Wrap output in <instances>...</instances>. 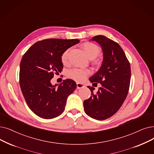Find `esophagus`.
Returning a JSON list of instances; mask_svg holds the SVG:
<instances>
[{
    "label": "esophagus",
    "mask_w": 154,
    "mask_h": 154,
    "mask_svg": "<svg viewBox=\"0 0 154 154\" xmlns=\"http://www.w3.org/2000/svg\"><path fill=\"white\" fill-rule=\"evenodd\" d=\"M84 87H85V85L83 84L79 83V82L77 83V89H81V88H84Z\"/></svg>",
    "instance_id": "1"
}]
</instances>
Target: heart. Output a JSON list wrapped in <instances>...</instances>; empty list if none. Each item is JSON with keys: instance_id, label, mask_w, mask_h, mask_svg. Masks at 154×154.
<instances>
[{"instance_id": "obj_1", "label": "heart", "mask_w": 154, "mask_h": 154, "mask_svg": "<svg viewBox=\"0 0 154 154\" xmlns=\"http://www.w3.org/2000/svg\"><path fill=\"white\" fill-rule=\"evenodd\" d=\"M86 55L90 58H94L100 53V48L97 45L91 42H85L82 45ZM70 49L65 50L61 57V60L63 65L69 63V54ZM91 73V70L89 69L74 68L67 72V77L76 82H83L88 75Z\"/></svg>"}]
</instances>
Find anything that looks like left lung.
Instances as JSON below:
<instances>
[{
  "label": "left lung",
  "mask_w": 154,
  "mask_h": 154,
  "mask_svg": "<svg viewBox=\"0 0 154 154\" xmlns=\"http://www.w3.org/2000/svg\"><path fill=\"white\" fill-rule=\"evenodd\" d=\"M101 45L103 60L99 70L90 77L92 84L101 85L96 94L88 86L91 96L84 101L85 113L97 120L112 116L121 108L128 95L131 79L130 64L118 43L103 35L91 39Z\"/></svg>",
  "instance_id": "obj_1"
}]
</instances>
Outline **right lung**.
Returning <instances> with one entry per match:
<instances>
[{"mask_svg": "<svg viewBox=\"0 0 154 154\" xmlns=\"http://www.w3.org/2000/svg\"><path fill=\"white\" fill-rule=\"evenodd\" d=\"M77 39H46L32 45L23 55L19 84L29 108L37 116L52 119L65 110L66 99L76 89L72 79L52 85L51 79L62 71L63 53L79 43Z\"/></svg>", "mask_w": 154, "mask_h": 154, "instance_id": "1", "label": "right lung"}]
</instances>
